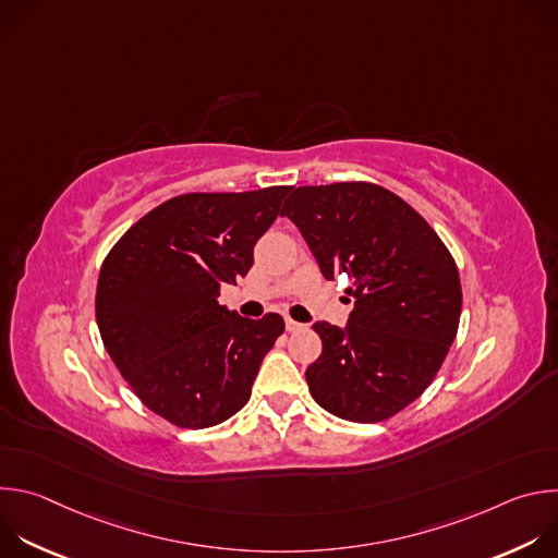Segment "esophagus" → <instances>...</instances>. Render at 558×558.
<instances>
[{
    "label": "esophagus",
    "mask_w": 558,
    "mask_h": 558,
    "mask_svg": "<svg viewBox=\"0 0 558 558\" xmlns=\"http://www.w3.org/2000/svg\"><path fill=\"white\" fill-rule=\"evenodd\" d=\"M300 329H304V325H300V323H295V320H291V317H287V331H300Z\"/></svg>",
    "instance_id": "1"
}]
</instances>
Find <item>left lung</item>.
Here are the masks:
<instances>
[{
    "label": "left lung",
    "mask_w": 558,
    "mask_h": 558,
    "mask_svg": "<svg viewBox=\"0 0 558 558\" xmlns=\"http://www.w3.org/2000/svg\"><path fill=\"white\" fill-rule=\"evenodd\" d=\"M280 216L293 220L327 280L349 278L347 327L315 323L323 355L306 368L313 400L373 424L428 388L457 336L461 282L435 229L373 183L304 185Z\"/></svg>",
    "instance_id": "left-lung-1"
}]
</instances>
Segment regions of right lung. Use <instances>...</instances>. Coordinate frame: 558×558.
Segmentation results:
<instances>
[{
  "label": "right lung",
  "instance_id": "right-lung-1",
  "mask_svg": "<svg viewBox=\"0 0 558 558\" xmlns=\"http://www.w3.org/2000/svg\"><path fill=\"white\" fill-rule=\"evenodd\" d=\"M289 192L170 198L104 260L95 306L106 351L138 400L174 426L209 428L241 411L284 331L278 313L250 320L218 295L247 276Z\"/></svg>",
  "mask_w": 558,
  "mask_h": 558
}]
</instances>
